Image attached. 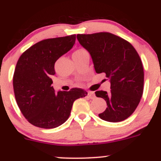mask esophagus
I'll return each instance as SVG.
<instances>
[{"label":"esophagus","mask_w":161,"mask_h":161,"mask_svg":"<svg viewBox=\"0 0 161 161\" xmlns=\"http://www.w3.org/2000/svg\"><path fill=\"white\" fill-rule=\"evenodd\" d=\"M87 96L90 97L91 99H94V97H95V95H94V94L93 92H88L87 94Z\"/></svg>","instance_id":"esophagus-1"}]
</instances>
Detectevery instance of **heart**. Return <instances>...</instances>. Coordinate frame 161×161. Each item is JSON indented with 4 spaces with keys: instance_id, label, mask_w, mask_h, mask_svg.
<instances>
[{
    "instance_id": "obj_1",
    "label": "heart",
    "mask_w": 161,
    "mask_h": 161,
    "mask_svg": "<svg viewBox=\"0 0 161 161\" xmlns=\"http://www.w3.org/2000/svg\"><path fill=\"white\" fill-rule=\"evenodd\" d=\"M86 52V51L82 50V49H79V50H77V51H76V52H74L73 55H79V54H80V53H82V52Z\"/></svg>"
}]
</instances>
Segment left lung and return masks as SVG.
Masks as SVG:
<instances>
[{"instance_id": "1", "label": "left lung", "mask_w": 161, "mask_h": 161, "mask_svg": "<svg viewBox=\"0 0 161 161\" xmlns=\"http://www.w3.org/2000/svg\"><path fill=\"white\" fill-rule=\"evenodd\" d=\"M79 43L91 55L96 73H106L110 92L96 91L107 104L101 119L109 122L125 120L134 112L143 94L144 70L131 43L109 32L78 34Z\"/></svg>"}]
</instances>
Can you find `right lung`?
<instances>
[{
    "label": "right lung",
    "instance_id": "obj_1",
    "mask_svg": "<svg viewBox=\"0 0 161 161\" xmlns=\"http://www.w3.org/2000/svg\"><path fill=\"white\" fill-rule=\"evenodd\" d=\"M75 35L47 39L25 51L16 64L13 75L15 97L25 118L33 125L53 129L64 124L74 102L87 95L81 88L55 92L51 79L55 63L75 43Z\"/></svg>",
    "mask_w": 161,
    "mask_h": 161
}]
</instances>
